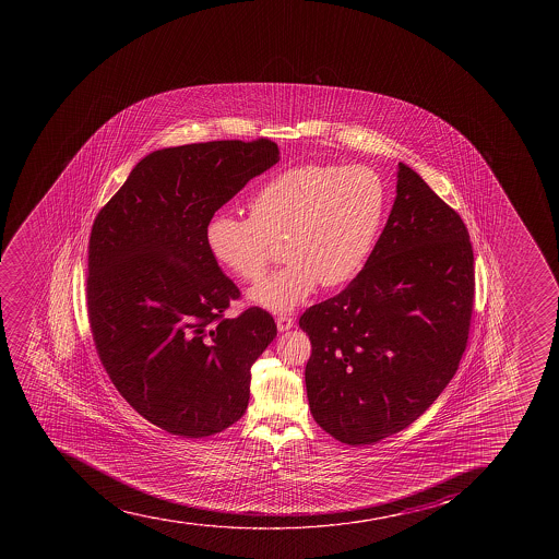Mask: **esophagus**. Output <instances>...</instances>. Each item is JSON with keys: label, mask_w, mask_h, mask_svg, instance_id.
Here are the masks:
<instances>
[{"label": "esophagus", "mask_w": 559, "mask_h": 559, "mask_svg": "<svg viewBox=\"0 0 559 559\" xmlns=\"http://www.w3.org/2000/svg\"><path fill=\"white\" fill-rule=\"evenodd\" d=\"M295 321L294 317L289 316H278L276 317V328H278V332H286L289 328H294Z\"/></svg>", "instance_id": "esophagus-1"}]
</instances>
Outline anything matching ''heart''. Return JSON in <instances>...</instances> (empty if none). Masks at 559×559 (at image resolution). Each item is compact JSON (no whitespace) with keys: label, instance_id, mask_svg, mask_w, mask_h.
Masks as SVG:
<instances>
[{"label":"heart","instance_id":"b5f03b06","mask_svg":"<svg viewBox=\"0 0 559 559\" xmlns=\"http://www.w3.org/2000/svg\"><path fill=\"white\" fill-rule=\"evenodd\" d=\"M388 189L368 166L306 164L278 173L249 200V216L216 213L205 227L211 257L243 283H259L284 240L288 264L251 292L275 311L316 289L348 283L370 257L386 216Z\"/></svg>","mask_w":559,"mask_h":559}]
</instances>
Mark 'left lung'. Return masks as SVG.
Here are the masks:
<instances>
[{
    "mask_svg": "<svg viewBox=\"0 0 559 559\" xmlns=\"http://www.w3.org/2000/svg\"><path fill=\"white\" fill-rule=\"evenodd\" d=\"M474 273L463 218L399 164L397 197L365 267L300 317L311 341L306 390L317 425L362 447L425 414L468 344Z\"/></svg>",
    "mask_w": 559,
    "mask_h": 559,
    "instance_id": "8db88e82",
    "label": "left lung"
}]
</instances>
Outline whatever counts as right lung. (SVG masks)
<instances>
[{"label": "right lung", "mask_w": 559, "mask_h": 559, "mask_svg": "<svg viewBox=\"0 0 559 559\" xmlns=\"http://www.w3.org/2000/svg\"><path fill=\"white\" fill-rule=\"evenodd\" d=\"M267 139L155 151L107 202L88 237L87 316L120 395L173 436L207 437L248 408L251 366L273 317H226L240 289L207 243L211 216L278 162Z\"/></svg>", "instance_id": "right-lung-1"}]
</instances>
